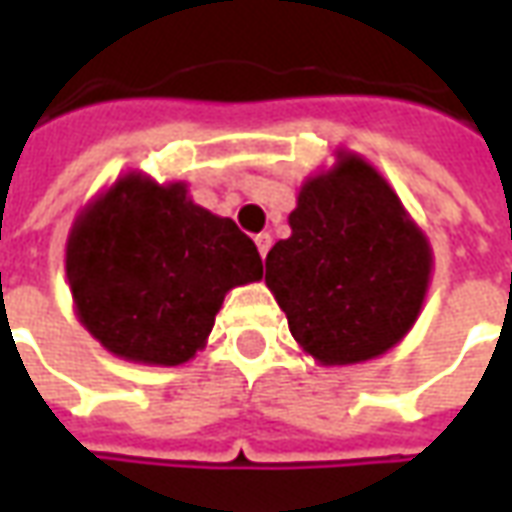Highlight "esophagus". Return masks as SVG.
Returning a JSON list of instances; mask_svg holds the SVG:
<instances>
[{
    "label": "esophagus",
    "instance_id": "obj_1",
    "mask_svg": "<svg viewBox=\"0 0 512 512\" xmlns=\"http://www.w3.org/2000/svg\"><path fill=\"white\" fill-rule=\"evenodd\" d=\"M255 244H257V252H260V257H266L268 249H271V233L255 235Z\"/></svg>",
    "mask_w": 512,
    "mask_h": 512
}]
</instances>
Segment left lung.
Masks as SVG:
<instances>
[{"instance_id": "8db88e82", "label": "left lung", "mask_w": 512, "mask_h": 512, "mask_svg": "<svg viewBox=\"0 0 512 512\" xmlns=\"http://www.w3.org/2000/svg\"><path fill=\"white\" fill-rule=\"evenodd\" d=\"M290 238L266 257V285L293 340L326 367L392 351L428 296L433 249L370 161L337 150L301 183Z\"/></svg>"}]
</instances>
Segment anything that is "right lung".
I'll return each mask as SVG.
<instances>
[{
	"instance_id": "right-lung-1",
	"label": "right lung",
	"mask_w": 512,
	"mask_h": 512,
	"mask_svg": "<svg viewBox=\"0 0 512 512\" xmlns=\"http://www.w3.org/2000/svg\"><path fill=\"white\" fill-rule=\"evenodd\" d=\"M65 274L76 318L109 354L175 367L205 348L224 296L263 277V260L183 180L126 172L76 216Z\"/></svg>"
}]
</instances>
